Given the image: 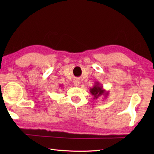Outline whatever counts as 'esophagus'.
<instances>
[{
  "mask_svg": "<svg viewBox=\"0 0 154 154\" xmlns=\"http://www.w3.org/2000/svg\"><path fill=\"white\" fill-rule=\"evenodd\" d=\"M73 83H74V85H75V86H79V79H75L74 80Z\"/></svg>",
  "mask_w": 154,
  "mask_h": 154,
  "instance_id": "esophagus-1",
  "label": "esophagus"
}]
</instances>
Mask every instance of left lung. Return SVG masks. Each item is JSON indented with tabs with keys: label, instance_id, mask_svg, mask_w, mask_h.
Here are the masks:
<instances>
[{
	"label": "left lung",
	"instance_id": "1",
	"mask_svg": "<svg viewBox=\"0 0 154 154\" xmlns=\"http://www.w3.org/2000/svg\"><path fill=\"white\" fill-rule=\"evenodd\" d=\"M90 92L93 96L94 99H97L99 97H101V96H105V98H106V96H108L109 95L108 91H106L104 89L103 86H102L98 82H95L93 87L90 89Z\"/></svg>",
	"mask_w": 154,
	"mask_h": 154
}]
</instances>
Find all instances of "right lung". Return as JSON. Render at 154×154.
Wrapping results in <instances>:
<instances>
[{
    "label": "right lung",
    "instance_id": "obj_1",
    "mask_svg": "<svg viewBox=\"0 0 154 154\" xmlns=\"http://www.w3.org/2000/svg\"><path fill=\"white\" fill-rule=\"evenodd\" d=\"M61 86V85H60V87Z\"/></svg>",
    "mask_w": 154,
    "mask_h": 154
}]
</instances>
